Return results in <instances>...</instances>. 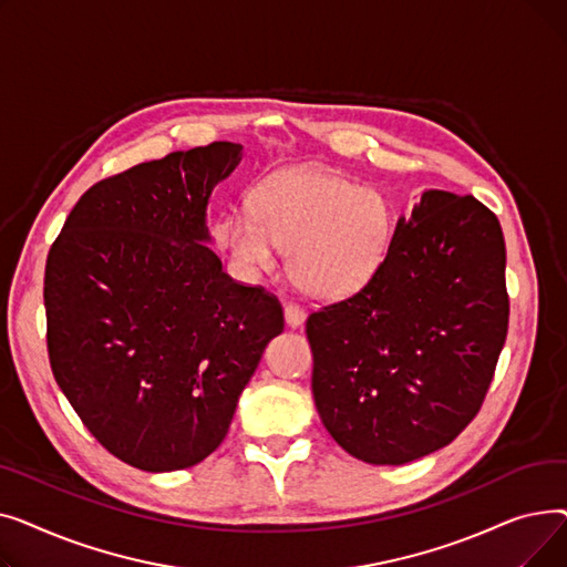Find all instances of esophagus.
Here are the masks:
<instances>
[{
    "label": "esophagus",
    "instance_id": "1",
    "mask_svg": "<svg viewBox=\"0 0 567 567\" xmlns=\"http://www.w3.org/2000/svg\"><path fill=\"white\" fill-rule=\"evenodd\" d=\"M285 321H287V326H291V329H296V326H301L306 321L303 308L296 306V303H287L285 306Z\"/></svg>",
    "mask_w": 567,
    "mask_h": 567
}]
</instances>
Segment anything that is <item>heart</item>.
<instances>
[{"instance_id": "heart-1", "label": "heart", "mask_w": 567, "mask_h": 567, "mask_svg": "<svg viewBox=\"0 0 567 567\" xmlns=\"http://www.w3.org/2000/svg\"><path fill=\"white\" fill-rule=\"evenodd\" d=\"M393 204L379 188L315 167L285 169L252 195V212H234L220 225L231 259L250 274L278 266L291 252V276L319 299L363 289L389 252Z\"/></svg>"}]
</instances>
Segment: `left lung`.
<instances>
[{
  "instance_id": "obj_1",
  "label": "left lung",
  "mask_w": 567,
  "mask_h": 567,
  "mask_svg": "<svg viewBox=\"0 0 567 567\" xmlns=\"http://www.w3.org/2000/svg\"><path fill=\"white\" fill-rule=\"evenodd\" d=\"M508 317L498 218L473 195L425 190L374 278L306 321L323 427L368 464L443 449L485 402Z\"/></svg>"
}]
</instances>
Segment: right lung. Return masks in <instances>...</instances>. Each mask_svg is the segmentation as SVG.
I'll list each match as a JSON object with an SVG mask.
<instances>
[{"mask_svg":"<svg viewBox=\"0 0 567 567\" xmlns=\"http://www.w3.org/2000/svg\"><path fill=\"white\" fill-rule=\"evenodd\" d=\"M244 158L212 142L89 188L54 238L43 301L54 381L107 453L142 471L212 455L285 329L264 287L223 271L206 204Z\"/></svg>","mask_w":567,"mask_h":567,"instance_id":"add662e5","label":"right lung"}]
</instances>
